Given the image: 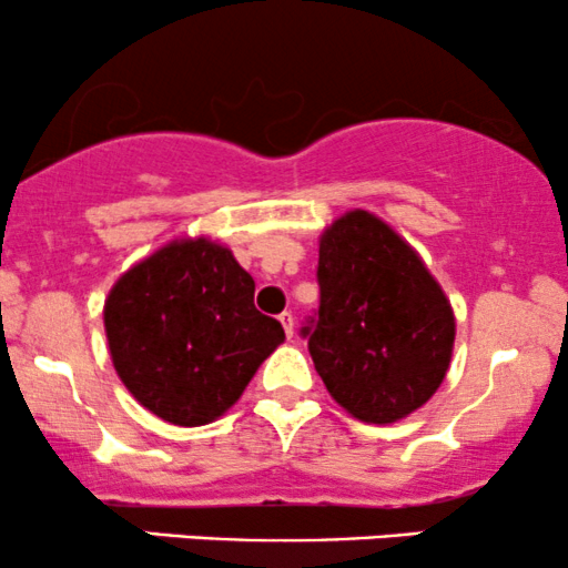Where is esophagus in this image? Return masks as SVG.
I'll return each instance as SVG.
<instances>
[{
    "instance_id": "1",
    "label": "esophagus",
    "mask_w": 568,
    "mask_h": 568,
    "mask_svg": "<svg viewBox=\"0 0 568 568\" xmlns=\"http://www.w3.org/2000/svg\"><path fill=\"white\" fill-rule=\"evenodd\" d=\"M280 323H283V328H285V336H293V315L291 312H283V315H280Z\"/></svg>"
}]
</instances>
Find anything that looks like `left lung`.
Segmentation results:
<instances>
[{
	"instance_id": "left-lung-1",
	"label": "left lung",
	"mask_w": 568,
	"mask_h": 568,
	"mask_svg": "<svg viewBox=\"0 0 568 568\" xmlns=\"http://www.w3.org/2000/svg\"><path fill=\"white\" fill-rule=\"evenodd\" d=\"M317 285L298 334L338 406L374 425L425 406L452 361L454 312L410 245L352 211L323 234Z\"/></svg>"
}]
</instances>
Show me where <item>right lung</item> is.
Here are the masks:
<instances>
[{
    "label": "right lung",
    "instance_id": "1",
    "mask_svg": "<svg viewBox=\"0 0 568 568\" xmlns=\"http://www.w3.org/2000/svg\"><path fill=\"white\" fill-rule=\"evenodd\" d=\"M253 291L232 251L202 237L171 243L116 280L103 323L135 400L181 427L234 406L285 338L283 325L253 306Z\"/></svg>",
    "mask_w": 568,
    "mask_h": 568
}]
</instances>
